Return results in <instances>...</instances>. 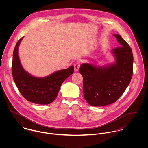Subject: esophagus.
I'll return each instance as SVG.
<instances>
[{"mask_svg":"<svg viewBox=\"0 0 148 148\" xmlns=\"http://www.w3.org/2000/svg\"><path fill=\"white\" fill-rule=\"evenodd\" d=\"M80 66V62H77L74 65V68H75V71L76 72V71H78L79 68Z\"/></svg>","mask_w":148,"mask_h":148,"instance_id":"34e87169","label":"esophagus"}]
</instances>
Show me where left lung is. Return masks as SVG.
<instances>
[{
  "label": "left lung",
  "mask_w": 148,
  "mask_h": 148,
  "mask_svg": "<svg viewBox=\"0 0 148 148\" xmlns=\"http://www.w3.org/2000/svg\"><path fill=\"white\" fill-rule=\"evenodd\" d=\"M114 36L121 45L112 50L115 64L101 67L85 63L79 68L83 77L85 99L90 106H101L115 103L124 93L132 79V49L120 35Z\"/></svg>",
  "instance_id": "left-lung-1"
}]
</instances>
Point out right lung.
I'll return each mask as SVG.
<instances>
[{
  "label": "right lung",
  "instance_id": "right-lung-1",
  "mask_svg": "<svg viewBox=\"0 0 148 148\" xmlns=\"http://www.w3.org/2000/svg\"><path fill=\"white\" fill-rule=\"evenodd\" d=\"M23 38L17 42L13 52L12 73L15 83L28 101L42 105L50 104L56 98L64 80L73 73L74 66L58 71L44 78L32 76L24 70L19 58L18 47Z\"/></svg>",
  "mask_w": 148,
  "mask_h": 148
}]
</instances>
